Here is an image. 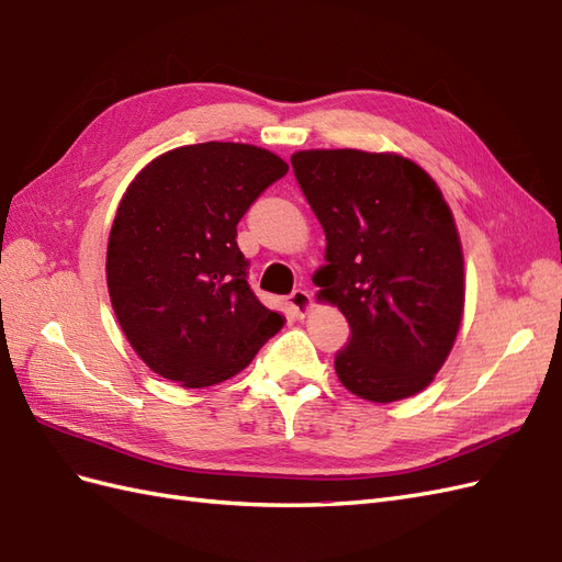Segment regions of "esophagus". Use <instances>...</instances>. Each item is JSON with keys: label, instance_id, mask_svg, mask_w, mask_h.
Masks as SVG:
<instances>
[{"label": "esophagus", "instance_id": "obj_1", "mask_svg": "<svg viewBox=\"0 0 562 562\" xmlns=\"http://www.w3.org/2000/svg\"><path fill=\"white\" fill-rule=\"evenodd\" d=\"M288 307H291L297 316H304L312 307V295L307 291H302V288H297V291L288 295Z\"/></svg>", "mask_w": 562, "mask_h": 562}]
</instances>
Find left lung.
Masks as SVG:
<instances>
[{"label": "left lung", "instance_id": "left-lung-1", "mask_svg": "<svg viewBox=\"0 0 562 562\" xmlns=\"http://www.w3.org/2000/svg\"><path fill=\"white\" fill-rule=\"evenodd\" d=\"M326 234L321 297L351 328L335 372L351 394L391 403L446 363L462 323L464 258L436 182L411 159L307 149L291 159Z\"/></svg>", "mask_w": 562, "mask_h": 562}]
</instances>
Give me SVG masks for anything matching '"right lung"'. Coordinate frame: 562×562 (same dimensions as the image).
Here are the masks:
<instances>
[{"mask_svg": "<svg viewBox=\"0 0 562 562\" xmlns=\"http://www.w3.org/2000/svg\"><path fill=\"white\" fill-rule=\"evenodd\" d=\"M288 164L244 143L166 151L135 176L108 244L110 300L135 353L182 386L244 370L283 316L248 285L236 225Z\"/></svg>", "mask_w": 562, "mask_h": 562, "instance_id": "1", "label": "right lung"}]
</instances>
